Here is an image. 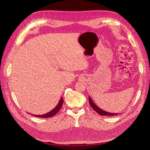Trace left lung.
<instances>
[{
	"label": "left lung",
	"instance_id": "left-lung-1",
	"mask_svg": "<svg viewBox=\"0 0 150 150\" xmlns=\"http://www.w3.org/2000/svg\"><path fill=\"white\" fill-rule=\"evenodd\" d=\"M89 104L91 106V107L94 109V111H96L98 114H99L101 115H108V116H114V115H117L119 114H115V113H111V112H108L105 111H103V109H100L98 108L95 103H93V101L92 100L91 97H89Z\"/></svg>",
	"mask_w": 150,
	"mask_h": 150
}]
</instances>
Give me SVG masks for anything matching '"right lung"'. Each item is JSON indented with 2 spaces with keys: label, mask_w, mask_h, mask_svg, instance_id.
Returning a JSON list of instances; mask_svg holds the SVG:
<instances>
[{
  "label": "right lung",
  "mask_w": 150,
  "mask_h": 150,
  "mask_svg": "<svg viewBox=\"0 0 150 150\" xmlns=\"http://www.w3.org/2000/svg\"><path fill=\"white\" fill-rule=\"evenodd\" d=\"M63 98L61 97V99H60V100H59V103H58V105H57V106L55 107L53 109H52L51 111H50V112H47V113H46V114H43V115H34V116H35V117H42V118H48V117H52V116H53V115H54L55 114H56L59 110H60V109L61 108V107H62V104H63Z\"/></svg>",
  "instance_id": "obj_1"
}]
</instances>
